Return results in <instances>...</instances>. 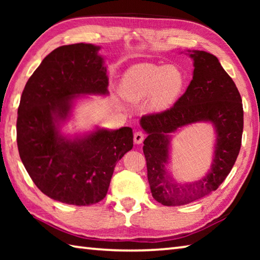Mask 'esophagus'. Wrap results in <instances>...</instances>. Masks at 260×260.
Returning a JSON list of instances; mask_svg holds the SVG:
<instances>
[{
    "instance_id": "obj_1",
    "label": "esophagus",
    "mask_w": 260,
    "mask_h": 260,
    "mask_svg": "<svg viewBox=\"0 0 260 260\" xmlns=\"http://www.w3.org/2000/svg\"><path fill=\"white\" fill-rule=\"evenodd\" d=\"M144 140V134L142 132H135L134 134V143L135 144H141Z\"/></svg>"
}]
</instances>
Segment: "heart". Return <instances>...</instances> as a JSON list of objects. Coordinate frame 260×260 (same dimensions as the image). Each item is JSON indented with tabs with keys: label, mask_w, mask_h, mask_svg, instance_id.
I'll use <instances>...</instances> for the list:
<instances>
[{
	"label": "heart",
	"mask_w": 260,
	"mask_h": 260,
	"mask_svg": "<svg viewBox=\"0 0 260 260\" xmlns=\"http://www.w3.org/2000/svg\"><path fill=\"white\" fill-rule=\"evenodd\" d=\"M183 86L184 76L175 65L142 63L125 72L120 81V93L134 103L149 99V109L161 112L172 107Z\"/></svg>",
	"instance_id": "b5f03b06"
}]
</instances>
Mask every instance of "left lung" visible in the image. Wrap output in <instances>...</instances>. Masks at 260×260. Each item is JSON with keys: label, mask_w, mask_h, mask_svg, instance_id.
Instances as JSON below:
<instances>
[{"label": "left lung", "mask_w": 260, "mask_h": 260, "mask_svg": "<svg viewBox=\"0 0 260 260\" xmlns=\"http://www.w3.org/2000/svg\"><path fill=\"white\" fill-rule=\"evenodd\" d=\"M193 61L192 80L170 110L143 116L140 125L148 134L143 152L152 197L166 206L184 205L217 190L239 156L243 132V105L233 79L214 55L188 50ZM197 122L214 126L216 141L211 166L204 177L180 183L169 169L172 134Z\"/></svg>", "instance_id": "1"}]
</instances>
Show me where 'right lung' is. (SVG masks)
<instances>
[{
  "label": "right lung",
  "instance_id": "add662e5",
  "mask_svg": "<svg viewBox=\"0 0 260 260\" xmlns=\"http://www.w3.org/2000/svg\"><path fill=\"white\" fill-rule=\"evenodd\" d=\"M100 46L74 43L52 50L30 76L17 118L20 159L40 190L50 199L78 206L107 196L117 161L133 148L131 127L96 126L65 134L80 96L109 95Z\"/></svg>",
  "mask_w": 260,
  "mask_h": 260
}]
</instances>
